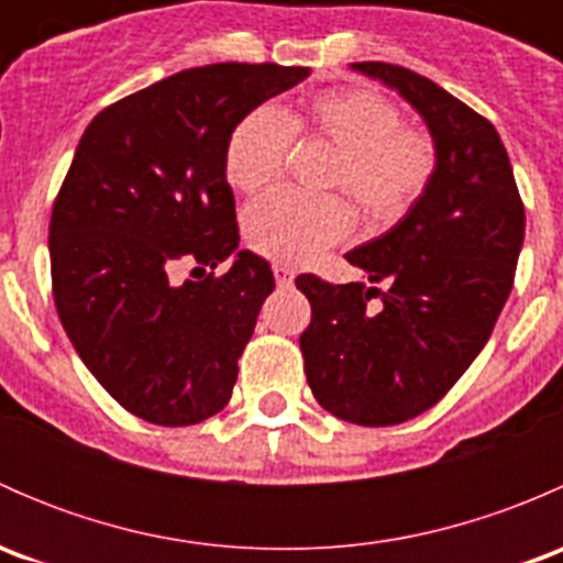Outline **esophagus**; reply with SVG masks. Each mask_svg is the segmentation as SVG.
<instances>
[{"label": "esophagus", "instance_id": "obj_1", "mask_svg": "<svg viewBox=\"0 0 563 563\" xmlns=\"http://www.w3.org/2000/svg\"><path fill=\"white\" fill-rule=\"evenodd\" d=\"M272 272H275L277 286H291V283H294V269H291V266L275 264V266H272Z\"/></svg>", "mask_w": 563, "mask_h": 563}]
</instances>
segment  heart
I'll return each mask as SVG.
<instances>
[{
  "mask_svg": "<svg viewBox=\"0 0 563 563\" xmlns=\"http://www.w3.org/2000/svg\"><path fill=\"white\" fill-rule=\"evenodd\" d=\"M294 135L338 150L329 187L345 190L371 223H397L422 198L439 152L422 128L402 124L400 111L376 89H332L302 111L258 106L225 141V176L242 192H258L283 174ZM354 212L340 196L275 190L245 212V240L255 253L283 264H308L345 240Z\"/></svg>",
  "mask_w": 563,
  "mask_h": 563,
  "instance_id": "heart-1",
  "label": "heart"
}]
</instances>
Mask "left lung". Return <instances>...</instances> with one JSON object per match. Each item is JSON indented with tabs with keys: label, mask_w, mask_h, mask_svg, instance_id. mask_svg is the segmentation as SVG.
I'll use <instances>...</instances> for the list:
<instances>
[{
	"label": "left lung",
	"mask_w": 563,
	"mask_h": 563,
	"mask_svg": "<svg viewBox=\"0 0 563 563\" xmlns=\"http://www.w3.org/2000/svg\"><path fill=\"white\" fill-rule=\"evenodd\" d=\"M354 70L422 113L439 163L395 229L345 253L371 286L297 277L313 310L299 345L329 413L387 428L433 408L485 349L512 291L526 209L507 150L482 113L408 67L356 62Z\"/></svg>",
	"instance_id": "8db88e82"
}]
</instances>
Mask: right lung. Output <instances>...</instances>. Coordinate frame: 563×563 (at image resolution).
Segmentation results:
<instances>
[{
    "instance_id": "add662e5",
    "label": "right lung",
    "mask_w": 563,
    "mask_h": 563,
    "mask_svg": "<svg viewBox=\"0 0 563 563\" xmlns=\"http://www.w3.org/2000/svg\"><path fill=\"white\" fill-rule=\"evenodd\" d=\"M310 67H190L103 108L78 141L48 225L51 286L84 365L135 417L198 424L225 408L236 362L275 288L269 264L240 247L225 141ZM220 278L176 287V263Z\"/></svg>"
}]
</instances>
